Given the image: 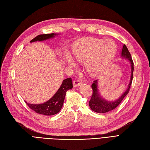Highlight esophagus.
Wrapping results in <instances>:
<instances>
[{"mask_svg":"<svg viewBox=\"0 0 150 150\" xmlns=\"http://www.w3.org/2000/svg\"><path fill=\"white\" fill-rule=\"evenodd\" d=\"M73 84H74V87L79 86H80L81 84V81L79 79H76V80H75L73 81Z\"/></svg>","mask_w":150,"mask_h":150,"instance_id":"obj_1","label":"esophagus"}]
</instances>
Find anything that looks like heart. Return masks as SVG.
Masks as SVG:
<instances>
[{"mask_svg": "<svg viewBox=\"0 0 150 150\" xmlns=\"http://www.w3.org/2000/svg\"><path fill=\"white\" fill-rule=\"evenodd\" d=\"M115 51V44L112 41L94 40L76 45L74 55L77 60L86 62V69L91 75H97L112 60ZM67 61L70 65L74 64L70 57Z\"/></svg>", "mask_w": 150, "mask_h": 150, "instance_id": "obj_1", "label": "heart"}]
</instances>
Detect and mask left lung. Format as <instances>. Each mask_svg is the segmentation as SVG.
<instances>
[{"label":"left lung","mask_w":150,"mask_h":150,"mask_svg":"<svg viewBox=\"0 0 150 150\" xmlns=\"http://www.w3.org/2000/svg\"><path fill=\"white\" fill-rule=\"evenodd\" d=\"M122 57L123 58H126L130 60L131 64V76H130V83L127 88V90L124 93V94L122 95L121 97L117 101L114 102H108L107 101H105L100 96V95H99L98 92V88H97V80H95L93 81V84L91 85V88L93 90V93L91 95V98L90 101H89V106L91 109L93 111H95L98 113H106L108 112L111 111L113 109H115L120 103L122 101L124 98L126 96L127 94L129 93L130 91V86L132 83L133 80V74H134V62L132 60V58L131 56V54L129 51L128 49L127 46L124 44L122 50Z\"/></svg>","instance_id":"8db88e82"}]
</instances>
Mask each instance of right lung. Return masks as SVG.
I'll return each instance as SVG.
<instances>
[{
  "label": "right lung",
  "instance_id": "1",
  "mask_svg": "<svg viewBox=\"0 0 150 150\" xmlns=\"http://www.w3.org/2000/svg\"><path fill=\"white\" fill-rule=\"evenodd\" d=\"M54 35H56L54 33L40 35L33 38L30 42H32L37 41H40L46 40L47 39L53 38ZM72 87H73L72 80L71 78H68L63 81L62 84L61 85L57 93L47 102L41 104H31L27 103L26 102V103L31 109L34 110L38 114L45 115H52L56 114L62 108L66 92L69 90L71 89Z\"/></svg>",
  "mask_w": 150,
  "mask_h": 150
}]
</instances>
